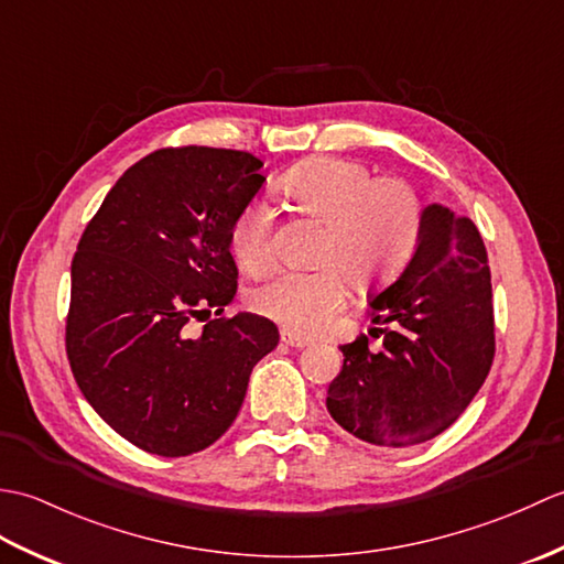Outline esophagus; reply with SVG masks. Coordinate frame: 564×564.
Returning a JSON list of instances; mask_svg holds the SVG:
<instances>
[{"instance_id":"esophagus-1","label":"esophagus","mask_w":564,"mask_h":564,"mask_svg":"<svg viewBox=\"0 0 564 564\" xmlns=\"http://www.w3.org/2000/svg\"><path fill=\"white\" fill-rule=\"evenodd\" d=\"M281 341L283 344H289V346H293V349H305V346H310V339H305V337H297V334H293V332H281Z\"/></svg>"}]
</instances>
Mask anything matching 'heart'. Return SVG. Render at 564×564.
Wrapping results in <instances>:
<instances>
[{"label":"heart","mask_w":564,"mask_h":564,"mask_svg":"<svg viewBox=\"0 0 564 564\" xmlns=\"http://www.w3.org/2000/svg\"><path fill=\"white\" fill-rule=\"evenodd\" d=\"M283 196L322 225L313 263L317 271H281L249 293V307L285 332L313 334L346 301V283L373 289L410 261L422 230V206L400 178H373L364 164L319 158L283 176ZM273 213L251 200L230 227V251L249 273L271 263Z\"/></svg>","instance_id":"heart-1"}]
</instances>
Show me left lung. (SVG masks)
Segmentation results:
<instances>
[{"label": "left lung", "instance_id": "1", "mask_svg": "<svg viewBox=\"0 0 564 564\" xmlns=\"http://www.w3.org/2000/svg\"><path fill=\"white\" fill-rule=\"evenodd\" d=\"M382 334L339 346L327 412L351 436L404 448L446 431L473 402L495 358V310L487 249L473 220L431 203L402 273L370 295Z\"/></svg>", "mask_w": 564, "mask_h": 564}]
</instances>
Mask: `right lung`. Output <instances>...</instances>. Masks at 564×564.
Segmentation results:
<instances>
[{
    "label": "right lung",
    "instance_id": "1",
    "mask_svg": "<svg viewBox=\"0 0 564 564\" xmlns=\"http://www.w3.org/2000/svg\"><path fill=\"white\" fill-rule=\"evenodd\" d=\"M254 154L158 150L118 178L72 259L67 358L84 398L133 446L178 458L218 441L251 368L279 344L232 303L230 227L267 176Z\"/></svg>",
    "mask_w": 564,
    "mask_h": 564
}]
</instances>
